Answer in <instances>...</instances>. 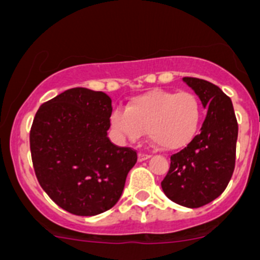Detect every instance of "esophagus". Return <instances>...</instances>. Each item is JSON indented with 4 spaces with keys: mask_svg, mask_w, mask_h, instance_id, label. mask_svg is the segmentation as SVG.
Segmentation results:
<instances>
[{
    "mask_svg": "<svg viewBox=\"0 0 260 260\" xmlns=\"http://www.w3.org/2000/svg\"><path fill=\"white\" fill-rule=\"evenodd\" d=\"M147 159H150V155L144 154V152H140V154H138V161H145V160Z\"/></svg>",
    "mask_w": 260,
    "mask_h": 260,
    "instance_id": "esophagus-1",
    "label": "esophagus"
}]
</instances>
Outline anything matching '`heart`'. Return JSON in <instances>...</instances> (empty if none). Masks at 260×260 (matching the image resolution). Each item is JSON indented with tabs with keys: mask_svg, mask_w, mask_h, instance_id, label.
Instances as JSON below:
<instances>
[{
	"mask_svg": "<svg viewBox=\"0 0 260 260\" xmlns=\"http://www.w3.org/2000/svg\"><path fill=\"white\" fill-rule=\"evenodd\" d=\"M201 114V103L192 92L152 89L133 97L125 110L115 109L111 125L131 141L138 140L147 131L155 146L176 150L195 137Z\"/></svg>",
	"mask_w": 260,
	"mask_h": 260,
	"instance_id": "heart-1",
	"label": "heart"
}]
</instances>
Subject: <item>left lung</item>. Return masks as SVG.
Segmentation results:
<instances>
[{
  "instance_id": "obj_1",
  "label": "left lung",
  "mask_w": 260,
  "mask_h": 260,
  "mask_svg": "<svg viewBox=\"0 0 260 260\" xmlns=\"http://www.w3.org/2000/svg\"><path fill=\"white\" fill-rule=\"evenodd\" d=\"M183 82L208 109L207 118L200 133L171 156L161 188L176 204L200 208L215 200L234 174L239 125L231 99L219 87L191 77H185Z\"/></svg>"
}]
</instances>
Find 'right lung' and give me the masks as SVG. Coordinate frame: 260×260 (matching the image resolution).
<instances>
[{
	"instance_id": "add662e5",
	"label": "right lung",
	"mask_w": 260,
	"mask_h": 260,
	"mask_svg": "<svg viewBox=\"0 0 260 260\" xmlns=\"http://www.w3.org/2000/svg\"><path fill=\"white\" fill-rule=\"evenodd\" d=\"M111 99L101 91L67 89L38 109L30 152L41 187L67 212L91 217L122 196L137 152L109 140Z\"/></svg>"
}]
</instances>
